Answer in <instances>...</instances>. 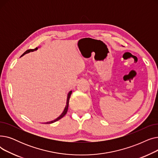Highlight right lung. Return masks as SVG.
<instances>
[{"mask_svg": "<svg viewBox=\"0 0 158 158\" xmlns=\"http://www.w3.org/2000/svg\"><path fill=\"white\" fill-rule=\"evenodd\" d=\"M38 47H36V48H34V49H29V50H27V51H26V52H25L20 57H22V56H24L25 54H27V53H29L30 52H33V51H36V50H38ZM72 91H70V92H69V94H68V95H67V99H66V106H65V107H64V110H63V113L61 114V115L60 116V117H58L57 118H56L55 120H52V121H51V122H45V123H54V122H56V121H57V120H60L61 118H63L64 116L66 114V113H67V111H68V108H69V99H70V95H71V94H72Z\"/></svg>", "mask_w": 158, "mask_h": 158, "instance_id": "1", "label": "right lung"}]
</instances>
